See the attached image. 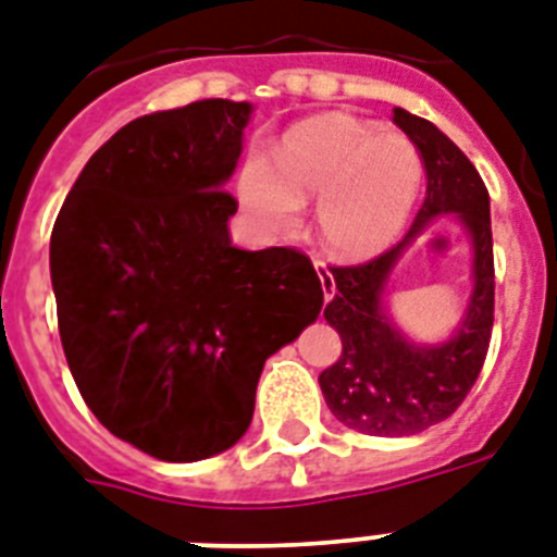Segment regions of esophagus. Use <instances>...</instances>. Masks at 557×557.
<instances>
[{"mask_svg":"<svg viewBox=\"0 0 557 557\" xmlns=\"http://www.w3.org/2000/svg\"><path fill=\"white\" fill-rule=\"evenodd\" d=\"M313 267H315V273H319V282H322L324 299L331 301L333 293H336V282H333V273H331V270H327V264H324L322 258H315Z\"/></svg>","mask_w":557,"mask_h":557,"instance_id":"34e87169","label":"esophagus"}]
</instances>
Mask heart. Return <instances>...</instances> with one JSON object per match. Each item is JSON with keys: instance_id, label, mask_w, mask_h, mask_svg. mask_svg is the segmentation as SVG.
I'll list each match as a JSON object with an SVG mask.
<instances>
[{"instance_id": "heart-1", "label": "heart", "mask_w": 557, "mask_h": 557, "mask_svg": "<svg viewBox=\"0 0 557 557\" xmlns=\"http://www.w3.org/2000/svg\"><path fill=\"white\" fill-rule=\"evenodd\" d=\"M420 186L422 158L411 140L348 114L305 120L284 135L275 166L250 158L238 175L242 201L270 230H293L301 203L319 198V235L342 258L385 250L411 215Z\"/></svg>"}]
</instances>
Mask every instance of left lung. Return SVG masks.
I'll return each mask as SVG.
<instances>
[{"instance_id": "left-lung-1", "label": "left lung", "mask_w": 557, "mask_h": 557, "mask_svg": "<svg viewBox=\"0 0 557 557\" xmlns=\"http://www.w3.org/2000/svg\"><path fill=\"white\" fill-rule=\"evenodd\" d=\"M425 163V201L397 247L364 264L331 267L336 293L324 319L342 339L339 359L319 373L324 403L348 429L373 437H405L457 411L486 362L495 324V256L483 177L431 120L394 109ZM457 211L475 244V290L451 341L417 349L381 313V287L401 250L434 216Z\"/></svg>"}]
</instances>
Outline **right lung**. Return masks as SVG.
<instances>
[{"label": "right lung", "instance_id": "add662e5", "mask_svg": "<svg viewBox=\"0 0 557 557\" xmlns=\"http://www.w3.org/2000/svg\"><path fill=\"white\" fill-rule=\"evenodd\" d=\"M250 102L132 120L91 154L51 233L71 376L97 420L146 455L193 462L250 429L267 356L322 310L293 247L238 250L224 184Z\"/></svg>", "mask_w": 557, "mask_h": 557}]
</instances>
